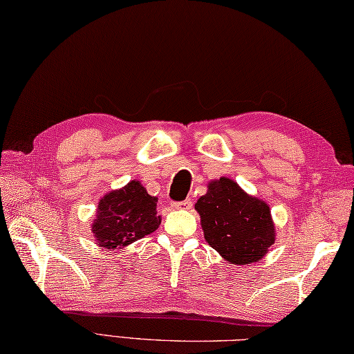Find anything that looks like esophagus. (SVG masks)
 <instances>
[{
    "label": "esophagus",
    "mask_w": 354,
    "mask_h": 354,
    "mask_svg": "<svg viewBox=\"0 0 354 354\" xmlns=\"http://www.w3.org/2000/svg\"><path fill=\"white\" fill-rule=\"evenodd\" d=\"M174 207H177V209H191L192 207V200L186 198L183 201H177V203H174Z\"/></svg>",
    "instance_id": "34e87169"
}]
</instances>
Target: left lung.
<instances>
[{
	"instance_id": "1",
	"label": "left lung",
	"mask_w": 354,
	"mask_h": 354,
	"mask_svg": "<svg viewBox=\"0 0 354 354\" xmlns=\"http://www.w3.org/2000/svg\"><path fill=\"white\" fill-rule=\"evenodd\" d=\"M196 209L209 246L232 264L259 261L275 241L269 206L230 178L209 183Z\"/></svg>"
}]
</instances>
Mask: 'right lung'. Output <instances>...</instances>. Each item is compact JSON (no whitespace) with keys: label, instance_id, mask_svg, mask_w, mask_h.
I'll list each match as a JSON object with an SVG mask.
<instances>
[{"label":"right lung","instance_id":"1","mask_svg":"<svg viewBox=\"0 0 354 354\" xmlns=\"http://www.w3.org/2000/svg\"><path fill=\"white\" fill-rule=\"evenodd\" d=\"M157 198L151 197L139 182L113 191L99 201L93 234L99 246L118 249L145 236L160 225L156 211Z\"/></svg>","mask_w":354,"mask_h":354}]
</instances>
